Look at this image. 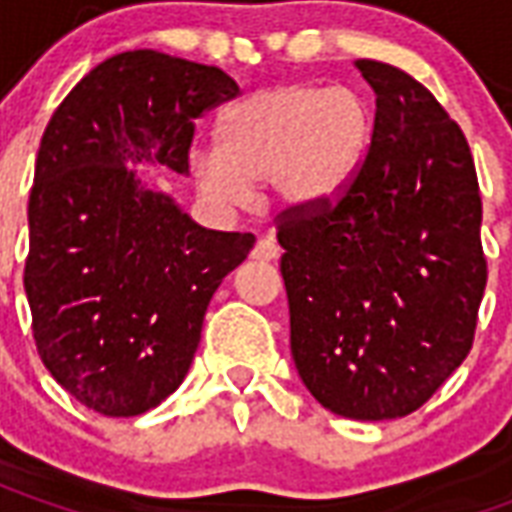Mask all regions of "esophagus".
<instances>
[{"label":"esophagus","mask_w":512,"mask_h":512,"mask_svg":"<svg viewBox=\"0 0 512 512\" xmlns=\"http://www.w3.org/2000/svg\"><path fill=\"white\" fill-rule=\"evenodd\" d=\"M279 257V246L274 244V238H260L252 249V260H260V263H271Z\"/></svg>","instance_id":"34e87169"}]
</instances>
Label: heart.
Wrapping results in <instances>:
<instances>
[{
  "label": "heart",
  "instance_id": "b5f03b06",
  "mask_svg": "<svg viewBox=\"0 0 512 512\" xmlns=\"http://www.w3.org/2000/svg\"><path fill=\"white\" fill-rule=\"evenodd\" d=\"M373 134L359 93L318 82H290L246 95L219 123V147L191 156L197 189L238 208L252 183H271L282 208L318 211L334 202L365 158Z\"/></svg>",
  "mask_w": 512,
  "mask_h": 512
}]
</instances>
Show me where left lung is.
<instances>
[{
	"mask_svg": "<svg viewBox=\"0 0 512 512\" xmlns=\"http://www.w3.org/2000/svg\"><path fill=\"white\" fill-rule=\"evenodd\" d=\"M376 93L365 164L334 208L285 213L290 354L310 395L362 422L417 411L469 354L485 290L466 136L408 73L356 60Z\"/></svg>",
	"mask_w": 512,
	"mask_h": 512,
	"instance_id": "left-lung-1",
	"label": "left lung"
}]
</instances>
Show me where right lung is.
I'll use <instances>...</instances> for the list:
<instances>
[{
  "mask_svg": "<svg viewBox=\"0 0 512 512\" xmlns=\"http://www.w3.org/2000/svg\"><path fill=\"white\" fill-rule=\"evenodd\" d=\"M235 95L213 65L123 51L43 131L24 268L32 332L54 381L104 417L145 414L183 384L213 293L255 246L200 227L139 172L189 175L194 120Z\"/></svg>",
  "mask_w": 512,
  "mask_h": 512,
  "instance_id": "obj_1",
  "label": "right lung"
}]
</instances>
